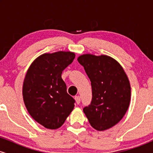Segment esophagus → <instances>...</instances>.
Returning a JSON list of instances; mask_svg holds the SVG:
<instances>
[{
    "label": "esophagus",
    "mask_w": 153,
    "mask_h": 153,
    "mask_svg": "<svg viewBox=\"0 0 153 153\" xmlns=\"http://www.w3.org/2000/svg\"><path fill=\"white\" fill-rule=\"evenodd\" d=\"M75 101H76L77 104H79V103H80V96H75Z\"/></svg>",
    "instance_id": "obj_1"
}]
</instances>
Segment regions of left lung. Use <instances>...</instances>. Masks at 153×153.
<instances>
[{"mask_svg":"<svg viewBox=\"0 0 153 153\" xmlns=\"http://www.w3.org/2000/svg\"><path fill=\"white\" fill-rule=\"evenodd\" d=\"M78 61L91 82L92 101L83 108L91 127L103 131L114 127L129 108L131 87L120 64L106 55L82 54Z\"/></svg>","mask_w":153,"mask_h":153,"instance_id":"1","label":"left lung"}]
</instances>
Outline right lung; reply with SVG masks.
<instances>
[{
	"instance_id": "right-lung-1",
	"label": "right lung",
	"mask_w": 153,
	"mask_h": 153,
	"mask_svg": "<svg viewBox=\"0 0 153 153\" xmlns=\"http://www.w3.org/2000/svg\"><path fill=\"white\" fill-rule=\"evenodd\" d=\"M75 53H45L31 63L23 84V99L28 112L47 129L64 124L74 108L75 100L67 93L62 73L73 62Z\"/></svg>"
}]
</instances>
